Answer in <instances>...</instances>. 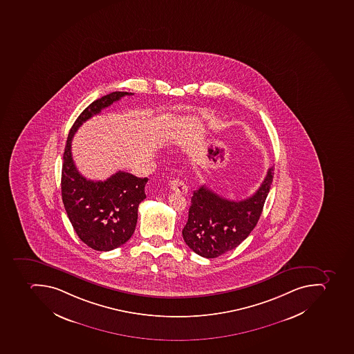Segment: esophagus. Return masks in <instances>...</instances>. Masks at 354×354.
<instances>
[{
  "label": "esophagus",
  "mask_w": 354,
  "mask_h": 354,
  "mask_svg": "<svg viewBox=\"0 0 354 354\" xmlns=\"http://www.w3.org/2000/svg\"><path fill=\"white\" fill-rule=\"evenodd\" d=\"M170 187L173 192L181 193V194H187V185H185L183 181H180V180H173V181H171Z\"/></svg>",
  "instance_id": "esophagus-1"
}]
</instances>
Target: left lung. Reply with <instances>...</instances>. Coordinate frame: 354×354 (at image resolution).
<instances>
[{"mask_svg": "<svg viewBox=\"0 0 354 354\" xmlns=\"http://www.w3.org/2000/svg\"><path fill=\"white\" fill-rule=\"evenodd\" d=\"M273 174L270 167L257 192L241 201L227 200L205 185L194 191L182 230L189 249L203 258L214 259L240 245L258 223Z\"/></svg>", "mask_w": 354, "mask_h": 354, "instance_id": "obj_1", "label": "left lung"}]
</instances>
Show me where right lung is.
Returning a JSON list of instances; mask_svg holds the SVG:
<instances>
[{"label": "right lung", "instance_id": "obj_1", "mask_svg": "<svg viewBox=\"0 0 354 354\" xmlns=\"http://www.w3.org/2000/svg\"><path fill=\"white\" fill-rule=\"evenodd\" d=\"M132 94L116 91L91 103L72 125L63 153V204L77 236L96 251H111L130 240L138 222V207L147 198L145 187L149 178L119 171L105 181L88 180L74 165L71 142L85 121Z\"/></svg>", "mask_w": 354, "mask_h": 354}]
</instances>
